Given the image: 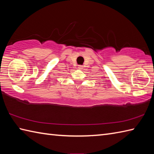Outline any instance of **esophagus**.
Returning <instances> with one entry per match:
<instances>
[{
    "label": "esophagus",
    "instance_id": "esophagus-1",
    "mask_svg": "<svg viewBox=\"0 0 154 154\" xmlns=\"http://www.w3.org/2000/svg\"><path fill=\"white\" fill-rule=\"evenodd\" d=\"M78 67H79V68L80 69H82V68H83L82 65H79V66H78Z\"/></svg>",
    "mask_w": 154,
    "mask_h": 154
}]
</instances>
